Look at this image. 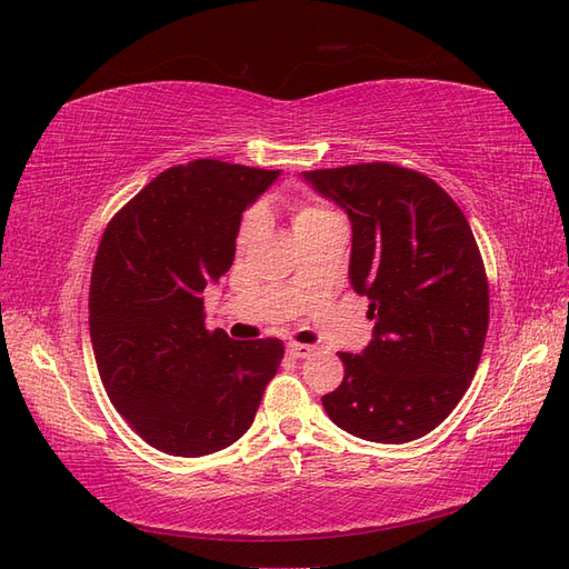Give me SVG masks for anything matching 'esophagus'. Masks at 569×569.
Masks as SVG:
<instances>
[{"mask_svg":"<svg viewBox=\"0 0 569 569\" xmlns=\"http://www.w3.org/2000/svg\"><path fill=\"white\" fill-rule=\"evenodd\" d=\"M316 349L311 347V343H287V353L291 356V358H306V356H311Z\"/></svg>","mask_w":569,"mask_h":569,"instance_id":"obj_1","label":"esophagus"}]
</instances>
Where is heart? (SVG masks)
I'll list each match as a JSON object with an SVG mask.
<instances>
[{
	"mask_svg": "<svg viewBox=\"0 0 569 569\" xmlns=\"http://www.w3.org/2000/svg\"><path fill=\"white\" fill-rule=\"evenodd\" d=\"M332 216H337V213L330 209V206H325L320 201H308L306 199V201H297L295 206H291V226H295V232H303V230L313 228V226H318V222L332 218ZM263 226H266L263 211L261 209H251L244 216L242 226H239L237 244L244 247V244L253 242V239L261 234Z\"/></svg>",
	"mask_w": 569,
	"mask_h": 569,
	"instance_id": "1",
	"label": "heart"
}]
</instances>
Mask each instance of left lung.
Instances as JSON below:
<instances>
[{
    "mask_svg": "<svg viewBox=\"0 0 569 569\" xmlns=\"http://www.w3.org/2000/svg\"><path fill=\"white\" fill-rule=\"evenodd\" d=\"M351 218V287L370 299L375 335L339 353L322 396L353 437L406 443L451 416L477 372L489 327L485 261L460 206L425 173L387 161L308 170Z\"/></svg>",
    "mask_w": 569,
    "mask_h": 569,
    "instance_id": "1",
    "label": "left lung"
}]
</instances>
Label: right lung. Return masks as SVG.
<instances>
[{
  "mask_svg": "<svg viewBox=\"0 0 569 569\" xmlns=\"http://www.w3.org/2000/svg\"><path fill=\"white\" fill-rule=\"evenodd\" d=\"M280 170L216 159L173 166L107 226L90 335L111 403L149 446L197 458L234 443L280 368V339L206 330L203 289L234 261L247 206Z\"/></svg>",
  "mask_w": 569,
  "mask_h": 569,
  "instance_id": "add662e5",
  "label": "right lung"
}]
</instances>
